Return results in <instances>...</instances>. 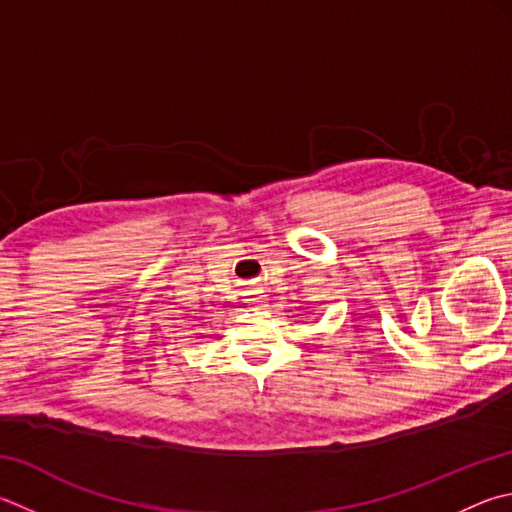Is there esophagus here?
Listing matches in <instances>:
<instances>
[{
	"instance_id": "esophagus-1",
	"label": "esophagus",
	"mask_w": 512,
	"mask_h": 512,
	"mask_svg": "<svg viewBox=\"0 0 512 512\" xmlns=\"http://www.w3.org/2000/svg\"><path fill=\"white\" fill-rule=\"evenodd\" d=\"M246 302L250 306H255V309H259V306H264L266 295H264V291H259V288H255V291H248L246 293Z\"/></svg>"
}]
</instances>
